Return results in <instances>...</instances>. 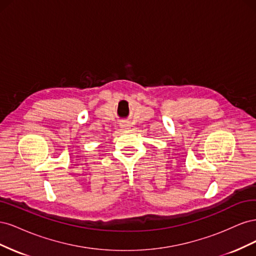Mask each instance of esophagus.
<instances>
[{"mask_svg": "<svg viewBox=\"0 0 256 256\" xmlns=\"http://www.w3.org/2000/svg\"><path fill=\"white\" fill-rule=\"evenodd\" d=\"M120 127L122 129H129L130 124H129L128 122H122L120 124Z\"/></svg>", "mask_w": 256, "mask_h": 256, "instance_id": "1", "label": "esophagus"}]
</instances>
